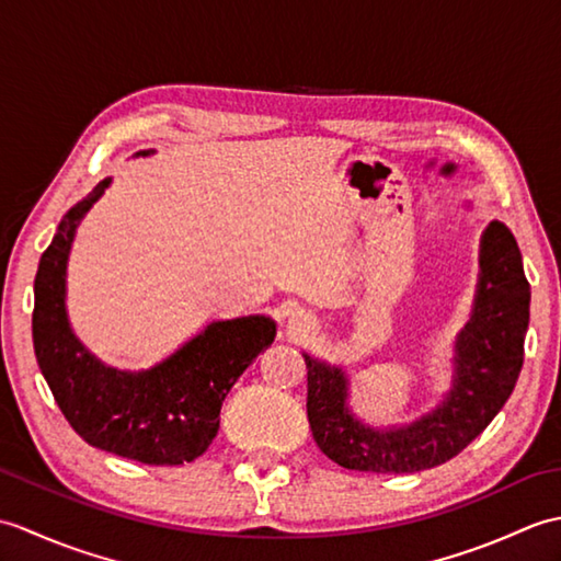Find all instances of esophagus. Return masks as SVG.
<instances>
[{
	"label": "esophagus",
	"mask_w": 561,
	"mask_h": 561,
	"mask_svg": "<svg viewBox=\"0 0 561 561\" xmlns=\"http://www.w3.org/2000/svg\"><path fill=\"white\" fill-rule=\"evenodd\" d=\"M306 323H308V318H306V313H304V311H299V308H296V311H291L289 325H291L294 330H304V328H306Z\"/></svg>",
	"instance_id": "34e87169"
}]
</instances>
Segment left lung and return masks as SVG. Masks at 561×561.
Masks as SVG:
<instances>
[{
  "label": "left lung",
  "mask_w": 561,
  "mask_h": 561,
  "mask_svg": "<svg viewBox=\"0 0 561 561\" xmlns=\"http://www.w3.org/2000/svg\"><path fill=\"white\" fill-rule=\"evenodd\" d=\"M530 284L514 233L492 221L480 238V274L468 323L453 344L450 388L410 424H364L350 408L342 366L304 352L308 422L318 448L347 470L402 474L436 468L478 438L504 408L523 366Z\"/></svg>",
  "instance_id": "obj_1"
}]
</instances>
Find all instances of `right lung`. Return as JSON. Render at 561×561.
Wrapping results in <instances>:
<instances>
[{
  "instance_id": "1",
  "label": "right lung",
  "mask_w": 561,
  "mask_h": 561,
  "mask_svg": "<svg viewBox=\"0 0 561 561\" xmlns=\"http://www.w3.org/2000/svg\"><path fill=\"white\" fill-rule=\"evenodd\" d=\"M108 185L105 178L65 214L41 257L33 284L35 359L59 410L87 444L147 465H183L209 448L226 396L274 342L277 323L270 316L211 320L141 371L108 366L91 354L69 325L67 262L81 219Z\"/></svg>"
}]
</instances>
